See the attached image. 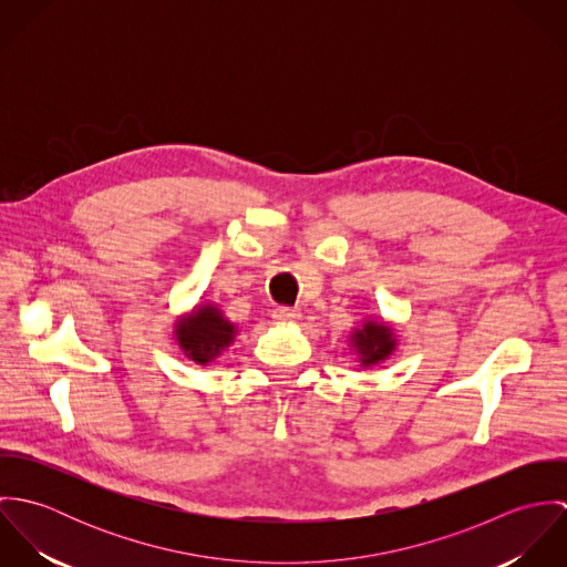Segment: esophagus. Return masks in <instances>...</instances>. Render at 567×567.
I'll return each mask as SVG.
<instances>
[{
    "mask_svg": "<svg viewBox=\"0 0 567 567\" xmlns=\"http://www.w3.org/2000/svg\"><path fill=\"white\" fill-rule=\"evenodd\" d=\"M272 317H275V321H279V323H295V321L301 319V312L295 310V308H277V310L272 312Z\"/></svg>",
    "mask_w": 567,
    "mask_h": 567,
    "instance_id": "34e87169",
    "label": "esophagus"
}]
</instances>
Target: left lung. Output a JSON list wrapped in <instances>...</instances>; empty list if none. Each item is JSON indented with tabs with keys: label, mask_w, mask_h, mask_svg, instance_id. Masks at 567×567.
<instances>
[{
	"label": "left lung",
	"mask_w": 567,
	"mask_h": 567,
	"mask_svg": "<svg viewBox=\"0 0 567 567\" xmlns=\"http://www.w3.org/2000/svg\"><path fill=\"white\" fill-rule=\"evenodd\" d=\"M349 349L355 353L360 367L369 369L393 355L398 349V333L393 324L382 319H364L349 333Z\"/></svg>",
	"instance_id": "1"
}]
</instances>
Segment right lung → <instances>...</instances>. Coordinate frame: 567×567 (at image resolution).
Masks as SVG:
<instances>
[{
    "instance_id": "obj_1",
    "label": "right lung",
    "mask_w": 567,
    "mask_h": 567,
    "mask_svg": "<svg viewBox=\"0 0 567 567\" xmlns=\"http://www.w3.org/2000/svg\"><path fill=\"white\" fill-rule=\"evenodd\" d=\"M236 336L238 324L231 323L216 303H198L174 323V338L181 351L185 358L203 367L231 347Z\"/></svg>"
}]
</instances>
